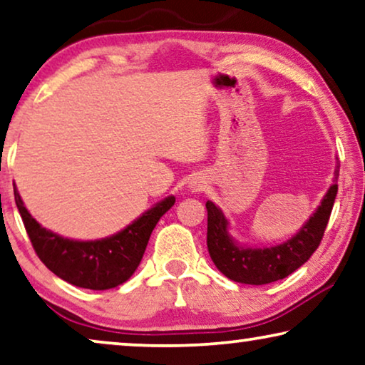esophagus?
<instances>
[{
	"label": "esophagus",
	"instance_id": "obj_1",
	"mask_svg": "<svg viewBox=\"0 0 365 365\" xmlns=\"http://www.w3.org/2000/svg\"><path fill=\"white\" fill-rule=\"evenodd\" d=\"M192 188H195V190H200V187H197V185H192Z\"/></svg>",
	"mask_w": 365,
	"mask_h": 365
}]
</instances>
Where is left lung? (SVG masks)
Here are the masks:
<instances>
[{
    "instance_id": "obj_1",
    "label": "left lung",
    "mask_w": 365,
    "mask_h": 365,
    "mask_svg": "<svg viewBox=\"0 0 365 365\" xmlns=\"http://www.w3.org/2000/svg\"><path fill=\"white\" fill-rule=\"evenodd\" d=\"M339 164L334 170V185L324 195L317 213L309 217L298 235L274 247H241L227 235V221L213 201H206L208 232L206 244L217 270L227 279L249 285H265L285 279L312 257L324 236L336 193H338Z\"/></svg>"
}]
</instances>
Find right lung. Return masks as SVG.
Returning a JSON list of instances; mask_svg holds the SVG:
<instances>
[{"instance_id":"add662e5","label":"right lung","mask_w":365,"mask_h":365,"mask_svg":"<svg viewBox=\"0 0 365 365\" xmlns=\"http://www.w3.org/2000/svg\"><path fill=\"white\" fill-rule=\"evenodd\" d=\"M14 200L42 264L68 284L90 290L114 288L134 274L155 225L175 203V198L167 197L114 236L73 241L42 227L26 210L18 190H14Z\"/></svg>"}]
</instances>
